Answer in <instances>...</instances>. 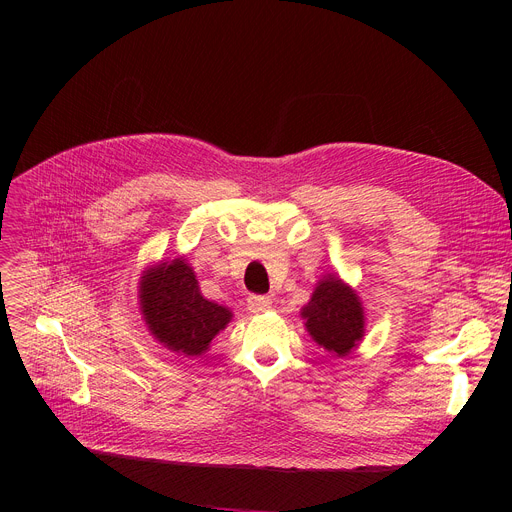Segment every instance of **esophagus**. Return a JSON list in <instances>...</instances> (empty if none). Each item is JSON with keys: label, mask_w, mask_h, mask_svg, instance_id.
Listing matches in <instances>:
<instances>
[{"label": "esophagus", "mask_w": 512, "mask_h": 512, "mask_svg": "<svg viewBox=\"0 0 512 512\" xmlns=\"http://www.w3.org/2000/svg\"><path fill=\"white\" fill-rule=\"evenodd\" d=\"M272 307V297H267V294H251L247 299V309L251 313H265L270 311Z\"/></svg>", "instance_id": "1"}]
</instances>
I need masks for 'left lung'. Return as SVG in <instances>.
<instances>
[{
    "instance_id": "left-lung-1",
    "label": "left lung",
    "mask_w": 512,
    "mask_h": 512,
    "mask_svg": "<svg viewBox=\"0 0 512 512\" xmlns=\"http://www.w3.org/2000/svg\"><path fill=\"white\" fill-rule=\"evenodd\" d=\"M303 317L313 340L338 357L351 353L363 338L365 321L359 297L336 276L319 282Z\"/></svg>"
}]
</instances>
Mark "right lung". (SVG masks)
<instances>
[{
	"mask_svg": "<svg viewBox=\"0 0 512 512\" xmlns=\"http://www.w3.org/2000/svg\"><path fill=\"white\" fill-rule=\"evenodd\" d=\"M141 311L151 334L170 351L201 355L232 313L201 297L197 276L182 259L161 263L141 280Z\"/></svg>",
	"mask_w": 512,
	"mask_h": 512,
	"instance_id": "1",
	"label": "right lung"
}]
</instances>
